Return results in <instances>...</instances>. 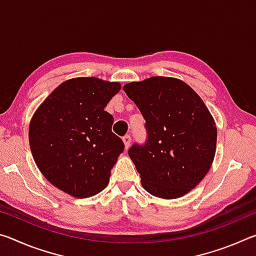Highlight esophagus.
I'll return each instance as SVG.
<instances>
[{
    "mask_svg": "<svg viewBox=\"0 0 256 256\" xmlns=\"http://www.w3.org/2000/svg\"><path fill=\"white\" fill-rule=\"evenodd\" d=\"M123 142L125 144V149H128L130 144H131V136H130V134H125L123 136Z\"/></svg>",
    "mask_w": 256,
    "mask_h": 256,
    "instance_id": "esophagus-1",
    "label": "esophagus"
}]
</instances>
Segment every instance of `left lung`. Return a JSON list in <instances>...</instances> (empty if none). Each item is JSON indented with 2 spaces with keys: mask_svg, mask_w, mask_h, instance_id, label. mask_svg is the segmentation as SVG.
I'll list each match as a JSON object with an SVG mask.
<instances>
[{
  "mask_svg": "<svg viewBox=\"0 0 256 256\" xmlns=\"http://www.w3.org/2000/svg\"><path fill=\"white\" fill-rule=\"evenodd\" d=\"M123 90L146 120V142L128 149L142 186L162 198L183 196L214 162L216 128L209 110L190 86L172 78L131 82Z\"/></svg>",
  "mask_w": 256,
  "mask_h": 256,
  "instance_id": "1",
  "label": "left lung"
}]
</instances>
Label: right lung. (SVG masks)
<instances>
[{"label":"right lung","instance_id":"right-lung-1","mask_svg":"<svg viewBox=\"0 0 256 256\" xmlns=\"http://www.w3.org/2000/svg\"><path fill=\"white\" fill-rule=\"evenodd\" d=\"M118 82L76 78L60 84L29 125V144L38 168L56 188L76 198L96 196L110 182L124 151L105 110L120 92Z\"/></svg>","mask_w":256,"mask_h":256}]
</instances>
